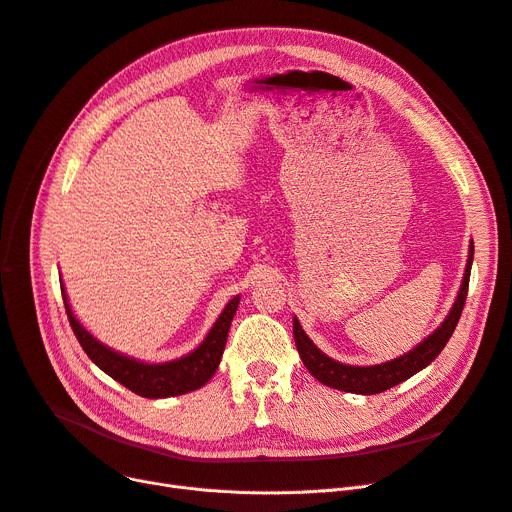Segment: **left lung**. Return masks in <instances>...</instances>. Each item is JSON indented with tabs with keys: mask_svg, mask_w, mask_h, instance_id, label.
Masks as SVG:
<instances>
[{
	"mask_svg": "<svg viewBox=\"0 0 512 512\" xmlns=\"http://www.w3.org/2000/svg\"><path fill=\"white\" fill-rule=\"evenodd\" d=\"M471 263H473V242L469 249V259H467V270L465 278L459 290V297H456V303L452 305V311L444 319V324L423 340L419 346H415L413 351L405 357H398L394 361L382 363V365H371V367H353V365H342L330 357H326L319 348L307 338L303 332L299 319L294 317L292 321V332H294V342H297L299 355L305 363V367L311 371L315 380L321 384H326L336 390L344 392H353V394H380L390 390L392 386L409 380L411 375L421 371L432 363L450 340L456 324H459L465 301H467V292H469V276H471Z\"/></svg>",
	"mask_w": 512,
	"mask_h": 512,
	"instance_id": "1",
	"label": "left lung"
}]
</instances>
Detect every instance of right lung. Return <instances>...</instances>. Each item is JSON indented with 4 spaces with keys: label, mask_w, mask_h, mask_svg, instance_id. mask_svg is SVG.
Listing matches in <instances>:
<instances>
[{
    "label": "right lung",
    "mask_w": 512,
    "mask_h": 512,
    "mask_svg": "<svg viewBox=\"0 0 512 512\" xmlns=\"http://www.w3.org/2000/svg\"><path fill=\"white\" fill-rule=\"evenodd\" d=\"M62 299H64V307L68 313L72 332L78 338L80 346H83L87 357L99 369H103L107 375H110V378L120 382L124 388H128L130 392L139 394V396H145V398L178 396V394H186V392L197 390L203 384H207L211 380V375L215 373V369H218V365H220L232 317L238 309V297H234L226 305V309L222 311V315L218 317V321H215L211 332L207 334V338L203 340V344L197 348L195 353L186 355L178 361H172V363L147 365V363H139V361L110 351V348L99 344L83 326H80L70 311L68 299L64 294V286H62Z\"/></svg>",
    "instance_id": "1"
}]
</instances>
